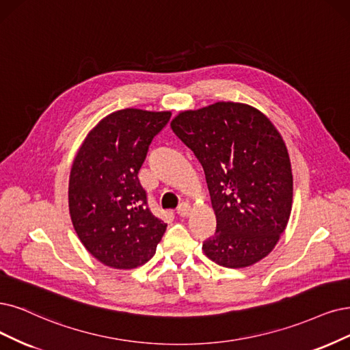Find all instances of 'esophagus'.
Instances as JSON below:
<instances>
[{
  "label": "esophagus",
  "mask_w": 350,
  "mask_h": 350,
  "mask_svg": "<svg viewBox=\"0 0 350 350\" xmlns=\"http://www.w3.org/2000/svg\"><path fill=\"white\" fill-rule=\"evenodd\" d=\"M176 213L180 216V217H186V216H189V213H190V206L187 204V203H182L177 208V211H176Z\"/></svg>",
  "instance_id": "esophagus-1"
}]
</instances>
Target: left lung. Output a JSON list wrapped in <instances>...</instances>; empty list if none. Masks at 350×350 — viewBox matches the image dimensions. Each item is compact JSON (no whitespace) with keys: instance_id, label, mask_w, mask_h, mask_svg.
Wrapping results in <instances>:
<instances>
[{"instance_id":"1","label":"left lung","mask_w":350,"mask_h":350,"mask_svg":"<svg viewBox=\"0 0 350 350\" xmlns=\"http://www.w3.org/2000/svg\"><path fill=\"white\" fill-rule=\"evenodd\" d=\"M173 133L203 167L215 235L202 250L216 264L250 267L267 256L286 230L293 174L286 144L264 113L237 102H216L178 113Z\"/></svg>"}]
</instances>
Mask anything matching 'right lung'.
Wrapping results in <instances>:
<instances>
[{
    "label": "right lung",
    "mask_w": 350,
    "mask_h": 350,
    "mask_svg": "<svg viewBox=\"0 0 350 350\" xmlns=\"http://www.w3.org/2000/svg\"><path fill=\"white\" fill-rule=\"evenodd\" d=\"M170 116L116 111L88 134L76 154L69 178L72 224L85 248L108 267L146 264L164 235L167 224L151 213L138 172Z\"/></svg>",
    "instance_id": "obj_1"
}]
</instances>
